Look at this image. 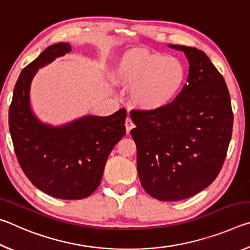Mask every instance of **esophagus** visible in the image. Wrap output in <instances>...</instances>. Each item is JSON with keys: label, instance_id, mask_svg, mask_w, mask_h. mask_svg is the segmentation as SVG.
Listing matches in <instances>:
<instances>
[{"label": "esophagus", "instance_id": "1", "mask_svg": "<svg viewBox=\"0 0 250 250\" xmlns=\"http://www.w3.org/2000/svg\"><path fill=\"white\" fill-rule=\"evenodd\" d=\"M125 131H126V133H129L130 131H131V129H133V126H134V125H133V122H132V120H131V118L130 117H128L125 119Z\"/></svg>", "mask_w": 250, "mask_h": 250}]
</instances>
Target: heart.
Returning <instances> with one entry per match:
<instances>
[{
  "label": "heart",
  "instance_id": "heart-1",
  "mask_svg": "<svg viewBox=\"0 0 250 250\" xmlns=\"http://www.w3.org/2000/svg\"><path fill=\"white\" fill-rule=\"evenodd\" d=\"M112 83L129 91V101L138 111L159 112L171 105L186 80L180 59L154 50L137 48L118 59L111 73Z\"/></svg>",
  "mask_w": 250,
  "mask_h": 250
}]
</instances>
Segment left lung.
Wrapping results in <instances>:
<instances>
[{"mask_svg":"<svg viewBox=\"0 0 250 250\" xmlns=\"http://www.w3.org/2000/svg\"><path fill=\"white\" fill-rule=\"evenodd\" d=\"M167 46L188 58L186 83L167 109L133 111L135 128L130 133L142 188L156 200L175 202L195 195L216 179L234 116L225 79L206 54L188 46Z\"/></svg>","mask_w":250,"mask_h":250,"instance_id":"8db88e82","label":"left lung"}]
</instances>
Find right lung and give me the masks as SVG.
<instances>
[{"instance_id":"add662e5","label":"right lung","mask_w":250,"mask_h":250,"mask_svg":"<svg viewBox=\"0 0 250 250\" xmlns=\"http://www.w3.org/2000/svg\"><path fill=\"white\" fill-rule=\"evenodd\" d=\"M71 48L64 42L50 45L22 70L8 122L16 156L28 180L53 197L82 200L99 186L110 152L125 134L126 112L120 109L107 117L86 115L59 125L36 116L31 104L34 77Z\"/></svg>"}]
</instances>
